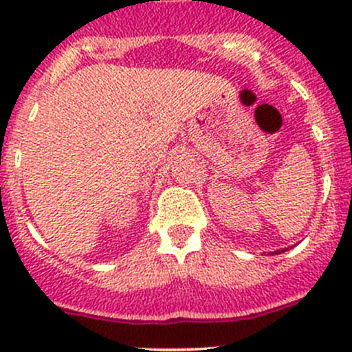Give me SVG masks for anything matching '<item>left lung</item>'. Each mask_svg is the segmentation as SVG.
<instances>
[{"mask_svg":"<svg viewBox=\"0 0 352 352\" xmlns=\"http://www.w3.org/2000/svg\"><path fill=\"white\" fill-rule=\"evenodd\" d=\"M281 252H285V250H276V252H274V254H281Z\"/></svg>","mask_w":352,"mask_h":352,"instance_id":"1","label":"left lung"}]
</instances>
